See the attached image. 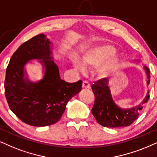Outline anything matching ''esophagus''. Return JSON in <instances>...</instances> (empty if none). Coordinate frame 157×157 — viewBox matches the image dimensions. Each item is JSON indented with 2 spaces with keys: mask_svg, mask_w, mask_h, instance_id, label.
Segmentation results:
<instances>
[{
  "mask_svg": "<svg viewBox=\"0 0 157 157\" xmlns=\"http://www.w3.org/2000/svg\"><path fill=\"white\" fill-rule=\"evenodd\" d=\"M82 87L86 89L90 88V84L89 83V82H87V81H84L82 83Z\"/></svg>",
  "mask_w": 157,
  "mask_h": 157,
  "instance_id": "34e87169",
  "label": "esophagus"
}]
</instances>
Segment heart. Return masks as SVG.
<instances>
[{
  "label": "heart",
  "instance_id": "obj_1",
  "mask_svg": "<svg viewBox=\"0 0 157 157\" xmlns=\"http://www.w3.org/2000/svg\"><path fill=\"white\" fill-rule=\"evenodd\" d=\"M115 51L116 48L114 46L109 44L95 46L84 52L81 57V62L85 66H96L113 55ZM119 62V58L117 55H112L108 61L98 67L97 69V73L100 76L105 77L116 69ZM73 63L76 68H82V65L78 61L75 60Z\"/></svg>",
  "mask_w": 157,
  "mask_h": 157
}]
</instances>
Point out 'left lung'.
I'll return each instance as SVG.
<instances>
[{
  "label": "left lung",
  "instance_id": "8db88e82",
  "mask_svg": "<svg viewBox=\"0 0 157 157\" xmlns=\"http://www.w3.org/2000/svg\"><path fill=\"white\" fill-rule=\"evenodd\" d=\"M147 78V85L150 83V71L148 67L144 66ZM94 94V103L92 113L98 123L103 127H121L132 124L143 109V104L146 103L149 98V92L138 105L131 108H122L115 103L108 86V79L106 78L97 81L92 86Z\"/></svg>",
  "mask_w": 157,
  "mask_h": 157
}]
</instances>
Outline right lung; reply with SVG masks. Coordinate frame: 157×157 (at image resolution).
<instances>
[{"label": "right lung", "mask_w": 157, "mask_h": 157, "mask_svg": "<svg viewBox=\"0 0 157 157\" xmlns=\"http://www.w3.org/2000/svg\"><path fill=\"white\" fill-rule=\"evenodd\" d=\"M52 43L39 34L23 43L13 53L6 68L5 95L9 108L23 122L35 127L54 124L62 117L67 102L82 90V81L62 80L53 60ZM38 59L44 68L43 78L33 82L25 65Z\"/></svg>", "instance_id": "right-lung-1"}]
</instances>
